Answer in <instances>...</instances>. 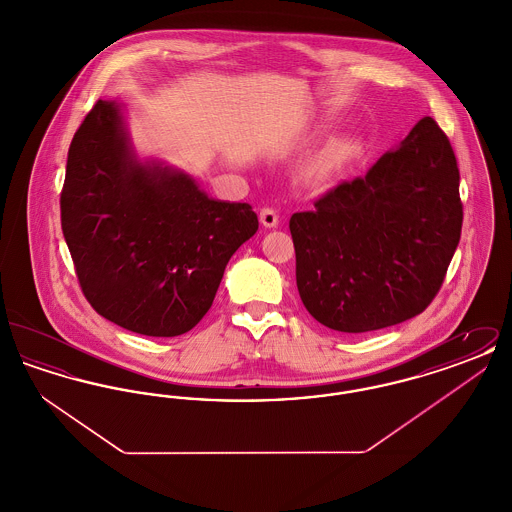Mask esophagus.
Returning a JSON list of instances; mask_svg holds the SVG:
<instances>
[{
	"label": "esophagus",
	"mask_w": 512,
	"mask_h": 512,
	"mask_svg": "<svg viewBox=\"0 0 512 512\" xmlns=\"http://www.w3.org/2000/svg\"><path fill=\"white\" fill-rule=\"evenodd\" d=\"M259 219H261V224H263L265 228H276V226H278V222H280L278 213H276L272 207H265V209H261Z\"/></svg>",
	"instance_id": "1"
}]
</instances>
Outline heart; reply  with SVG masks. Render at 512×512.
Here are the masks:
<instances>
[{"label":"heart","mask_w":512,"mask_h":512,"mask_svg":"<svg viewBox=\"0 0 512 512\" xmlns=\"http://www.w3.org/2000/svg\"><path fill=\"white\" fill-rule=\"evenodd\" d=\"M351 155H353V147L349 146V144H343V142L332 144V146L326 149V153L322 157V169L324 171H332V169L343 165Z\"/></svg>","instance_id":"1"}]
</instances>
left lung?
Segmentation results:
<instances>
[{"label": "left lung", "mask_w": 512, "mask_h": 512, "mask_svg": "<svg viewBox=\"0 0 512 512\" xmlns=\"http://www.w3.org/2000/svg\"><path fill=\"white\" fill-rule=\"evenodd\" d=\"M463 228L459 167L432 117L365 178L290 219L295 280L320 324L365 334L420 315L438 295Z\"/></svg>", "instance_id": "8db88e82"}]
</instances>
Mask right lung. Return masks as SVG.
Listing matches in <instances>:
<instances>
[{
    "label": "right lung",
    "instance_id": "add662e5",
    "mask_svg": "<svg viewBox=\"0 0 512 512\" xmlns=\"http://www.w3.org/2000/svg\"><path fill=\"white\" fill-rule=\"evenodd\" d=\"M61 228L98 315L172 338L211 309L224 268L259 220L249 203L211 199L184 172L140 163L121 107L98 99L69 147Z\"/></svg>",
    "mask_w": 512,
    "mask_h": 512
}]
</instances>
